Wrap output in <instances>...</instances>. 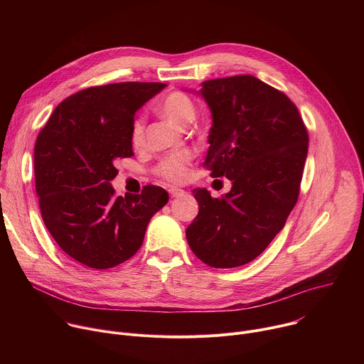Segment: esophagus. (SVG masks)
<instances>
[{
  "mask_svg": "<svg viewBox=\"0 0 364 364\" xmlns=\"http://www.w3.org/2000/svg\"><path fill=\"white\" fill-rule=\"evenodd\" d=\"M168 193H170L171 197H180V196L184 194V190H183V188H178V187H171V188L168 190Z\"/></svg>",
  "mask_w": 364,
  "mask_h": 364,
  "instance_id": "34e87169",
  "label": "esophagus"
}]
</instances>
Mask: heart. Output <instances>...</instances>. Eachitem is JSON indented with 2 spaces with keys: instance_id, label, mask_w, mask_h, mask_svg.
Wrapping results in <instances>:
<instances>
[{
  "instance_id": "heart-1",
  "label": "heart",
  "mask_w": 364,
  "mask_h": 364,
  "mask_svg": "<svg viewBox=\"0 0 364 364\" xmlns=\"http://www.w3.org/2000/svg\"><path fill=\"white\" fill-rule=\"evenodd\" d=\"M160 114L180 128H186L196 118V105L190 96L183 92H173L167 95L159 107ZM145 136V122L138 118L132 124L131 139L132 144L139 146ZM191 163V154L188 151H177L164 157L159 167L157 174L168 181L181 183L188 177V166Z\"/></svg>"
}]
</instances>
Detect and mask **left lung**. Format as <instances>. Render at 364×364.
I'll list each match as a JSON object with an SVG mask.
<instances>
[{"label":"left lung","mask_w":364,"mask_h":364,"mask_svg":"<svg viewBox=\"0 0 364 364\" xmlns=\"http://www.w3.org/2000/svg\"><path fill=\"white\" fill-rule=\"evenodd\" d=\"M196 93L213 121L204 166L232 188L219 198L193 190L198 215L186 236L204 264L236 268L285 226L299 194L308 134L291 99L255 76L205 80Z\"/></svg>","instance_id":"1"}]
</instances>
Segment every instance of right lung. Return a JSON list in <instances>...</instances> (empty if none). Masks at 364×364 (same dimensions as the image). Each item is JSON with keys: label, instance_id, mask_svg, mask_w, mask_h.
I'll list each match as a JSON object with an SVG mask.
<instances>
[{"label": "right lung", "instance_id": "add662e5", "mask_svg": "<svg viewBox=\"0 0 364 364\" xmlns=\"http://www.w3.org/2000/svg\"><path fill=\"white\" fill-rule=\"evenodd\" d=\"M166 83L124 82L83 89L51 114L34 148L43 222L60 249L93 269L114 268L141 247L151 218L167 204L157 186L115 196L117 160L132 157L135 112Z\"/></svg>", "mask_w": 364, "mask_h": 364}]
</instances>
